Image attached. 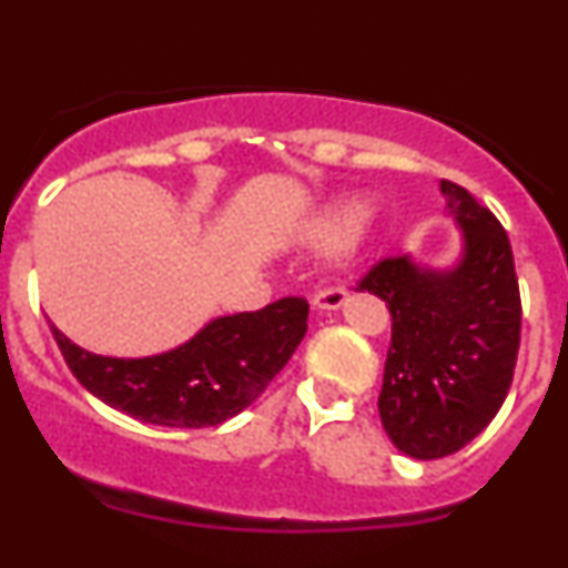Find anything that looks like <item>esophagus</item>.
Segmentation results:
<instances>
[{"label":"esophagus","instance_id":"34e87169","mask_svg":"<svg viewBox=\"0 0 568 568\" xmlns=\"http://www.w3.org/2000/svg\"><path fill=\"white\" fill-rule=\"evenodd\" d=\"M313 304L318 310H337L345 304V291L337 288V285H324L313 294Z\"/></svg>","mask_w":568,"mask_h":568}]
</instances>
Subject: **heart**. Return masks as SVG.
Wrapping results in <instances>:
<instances>
[{
  "label": "heart",
  "mask_w": 568,
  "mask_h": 568,
  "mask_svg": "<svg viewBox=\"0 0 568 568\" xmlns=\"http://www.w3.org/2000/svg\"><path fill=\"white\" fill-rule=\"evenodd\" d=\"M351 223V209H337V212L332 214L329 220H326V229L329 231H337V229H343V225H348ZM362 231H364V223L362 220H356L354 223V231H351V239H359L362 236Z\"/></svg>",
  "instance_id": "1"
}]
</instances>
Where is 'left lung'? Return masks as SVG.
Returning <instances> with one entry per match:
<instances>
[{
  "instance_id": "8db88e82",
  "label": "left lung",
  "mask_w": 568,
  "mask_h": 568,
  "mask_svg": "<svg viewBox=\"0 0 568 568\" xmlns=\"http://www.w3.org/2000/svg\"><path fill=\"white\" fill-rule=\"evenodd\" d=\"M440 193L465 231L463 261L429 272L389 255L356 283L389 307L378 414L392 444L416 459L455 455L495 419L520 351L523 302L504 225L459 184L444 179Z\"/></svg>"
}]
</instances>
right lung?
Returning a JSON list of instances; mask_svg holds the SVG:
<instances>
[{"instance_id":"1","label":"right lung","mask_w":568,"mask_h":568,"mask_svg":"<svg viewBox=\"0 0 568 568\" xmlns=\"http://www.w3.org/2000/svg\"><path fill=\"white\" fill-rule=\"evenodd\" d=\"M310 304L283 296L255 313L212 321L190 343L146 359H111L53 339L70 373L94 397L163 427H214L242 414L288 364L307 332Z\"/></svg>"}]
</instances>
